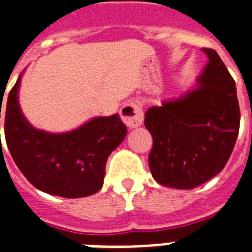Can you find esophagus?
I'll return each mask as SVG.
<instances>
[{"label": "esophagus", "instance_id": "obj_1", "mask_svg": "<svg viewBox=\"0 0 252 252\" xmlns=\"http://www.w3.org/2000/svg\"><path fill=\"white\" fill-rule=\"evenodd\" d=\"M121 120L124 121L128 128H137L143 124V108L140 102L131 101L126 102L124 107L120 109Z\"/></svg>", "mask_w": 252, "mask_h": 252}]
</instances>
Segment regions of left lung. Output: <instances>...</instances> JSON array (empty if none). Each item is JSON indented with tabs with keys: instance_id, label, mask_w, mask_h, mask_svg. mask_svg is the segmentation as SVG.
Segmentation results:
<instances>
[{
	"instance_id": "8db88e82",
	"label": "left lung",
	"mask_w": 252,
	"mask_h": 252,
	"mask_svg": "<svg viewBox=\"0 0 252 252\" xmlns=\"http://www.w3.org/2000/svg\"><path fill=\"white\" fill-rule=\"evenodd\" d=\"M196 88L145 112L154 139L151 173L161 186L191 189L224 168L239 133L240 112L235 81L214 49Z\"/></svg>"
}]
</instances>
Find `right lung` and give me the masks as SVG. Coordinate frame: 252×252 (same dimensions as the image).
<instances>
[{"instance_id":"obj_1","label":"right lung","mask_w":252,"mask_h":252,"mask_svg":"<svg viewBox=\"0 0 252 252\" xmlns=\"http://www.w3.org/2000/svg\"><path fill=\"white\" fill-rule=\"evenodd\" d=\"M21 76L9 92L3 113L5 140L17 167L37 189L50 195L73 199L96 193L104 183L108 156L126 139V124L116 113L93 117L64 133L37 129L18 102Z\"/></svg>"}]
</instances>
